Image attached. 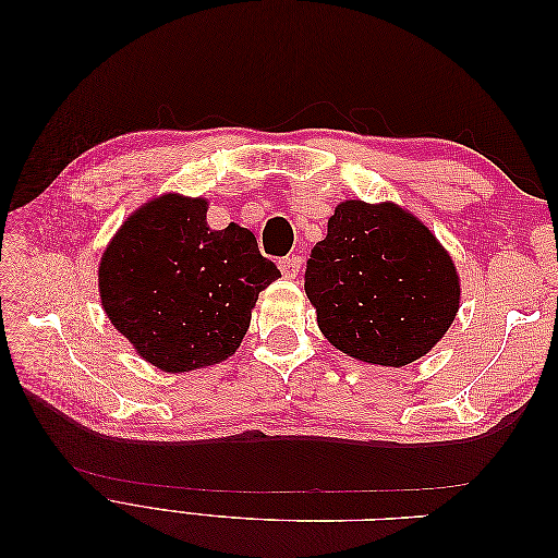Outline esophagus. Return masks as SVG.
<instances>
[{
	"instance_id": "34e87169",
	"label": "esophagus",
	"mask_w": 558,
	"mask_h": 558,
	"mask_svg": "<svg viewBox=\"0 0 558 558\" xmlns=\"http://www.w3.org/2000/svg\"><path fill=\"white\" fill-rule=\"evenodd\" d=\"M300 267H302V258L300 256H286V258L279 260V269H281V275L286 279H295L298 272H300Z\"/></svg>"
}]
</instances>
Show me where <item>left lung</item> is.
I'll list each match as a JSON object with an SVG mask.
<instances>
[{
  "label": "left lung",
  "mask_w": 558,
  "mask_h": 558,
  "mask_svg": "<svg viewBox=\"0 0 558 558\" xmlns=\"http://www.w3.org/2000/svg\"><path fill=\"white\" fill-rule=\"evenodd\" d=\"M305 291L332 347L391 367L440 342L461 298L449 253L424 223L391 202L361 199L337 205L312 248Z\"/></svg>",
  "instance_id": "1"
}]
</instances>
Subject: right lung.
Here are the masks:
<instances>
[{
    "mask_svg": "<svg viewBox=\"0 0 558 558\" xmlns=\"http://www.w3.org/2000/svg\"><path fill=\"white\" fill-rule=\"evenodd\" d=\"M253 232L207 226V202L162 195L132 214L99 263L111 324L165 373L226 361L258 293L279 279Z\"/></svg>",
    "mask_w": 558,
    "mask_h": 558,
    "instance_id": "right-lung-1",
    "label": "right lung"
}]
</instances>
